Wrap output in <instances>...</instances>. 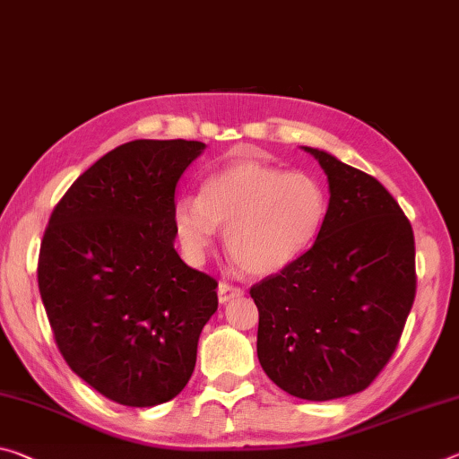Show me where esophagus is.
<instances>
[{"mask_svg": "<svg viewBox=\"0 0 459 459\" xmlns=\"http://www.w3.org/2000/svg\"><path fill=\"white\" fill-rule=\"evenodd\" d=\"M238 296H243V290L238 286H232V283H227V281L218 283V302L221 304L235 300V298H238Z\"/></svg>", "mask_w": 459, "mask_h": 459, "instance_id": "34e87169", "label": "esophagus"}]
</instances>
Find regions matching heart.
<instances>
[{"instance_id":"heart-1","label":"heart","mask_w":459,"mask_h":459,"mask_svg":"<svg viewBox=\"0 0 459 459\" xmlns=\"http://www.w3.org/2000/svg\"><path fill=\"white\" fill-rule=\"evenodd\" d=\"M326 194L300 171L257 161L222 167L204 179L198 195H181L173 227L184 255L198 264L222 229L229 257L249 275H273L300 259L326 218Z\"/></svg>"}]
</instances>
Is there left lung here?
Returning a JSON list of instances; mask_svg holds the SVG:
<instances>
[{
	"label": "left lung",
	"instance_id": "obj_1",
	"mask_svg": "<svg viewBox=\"0 0 459 459\" xmlns=\"http://www.w3.org/2000/svg\"><path fill=\"white\" fill-rule=\"evenodd\" d=\"M304 151L329 178L323 230L251 298L264 372L288 394L321 403L366 390L390 361L417 273L412 227L386 187L329 152Z\"/></svg>",
	"mask_w": 459,
	"mask_h": 459
}]
</instances>
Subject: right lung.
Instances as JSON below:
<instances>
[{"instance_id": "1", "label": "right lung", "mask_w": 459, "mask_h": 459, "mask_svg": "<svg viewBox=\"0 0 459 459\" xmlns=\"http://www.w3.org/2000/svg\"><path fill=\"white\" fill-rule=\"evenodd\" d=\"M206 144L130 141L83 171L48 218L39 290L65 361L100 394L155 406L186 388L218 281L178 255L176 187Z\"/></svg>"}]
</instances>
